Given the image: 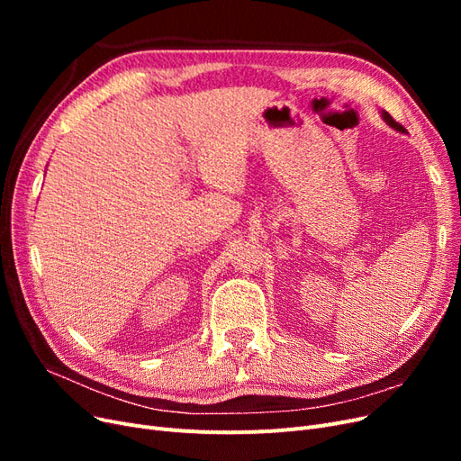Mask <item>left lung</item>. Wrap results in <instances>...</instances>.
Instances as JSON below:
<instances>
[{
  "label": "left lung",
  "mask_w": 461,
  "mask_h": 461,
  "mask_svg": "<svg viewBox=\"0 0 461 461\" xmlns=\"http://www.w3.org/2000/svg\"><path fill=\"white\" fill-rule=\"evenodd\" d=\"M381 115H383L384 122H386V124H390V127H393L394 131H398V132H403V127H402V124H400V122H396V121H394L393 117H390V115L386 113V111H383V113H381Z\"/></svg>",
  "instance_id": "8db88e82"
}]
</instances>
